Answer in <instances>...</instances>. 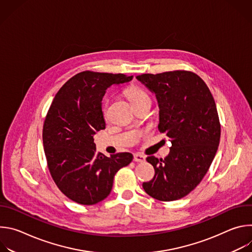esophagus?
I'll list each match as a JSON object with an SVG mask.
<instances>
[{
	"label": "esophagus",
	"instance_id": "34e87169",
	"mask_svg": "<svg viewBox=\"0 0 252 252\" xmlns=\"http://www.w3.org/2000/svg\"><path fill=\"white\" fill-rule=\"evenodd\" d=\"M133 160L136 161V162H145L146 161V158L143 157L142 155H140V154H135L133 156Z\"/></svg>",
	"mask_w": 252,
	"mask_h": 252
}]
</instances>
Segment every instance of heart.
<instances>
[{
  "instance_id": "1",
  "label": "heart",
  "mask_w": 252,
  "mask_h": 252,
  "mask_svg": "<svg viewBox=\"0 0 252 252\" xmlns=\"http://www.w3.org/2000/svg\"><path fill=\"white\" fill-rule=\"evenodd\" d=\"M126 96L128 97V99L130 100V102L132 104L140 102L142 100L150 99V96L148 95V94L145 91H142L141 89L136 88V87L128 88L126 91Z\"/></svg>"
}]
</instances>
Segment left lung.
Wrapping results in <instances>:
<instances>
[{"label":"left lung","instance_id":"1","mask_svg":"<svg viewBox=\"0 0 252 252\" xmlns=\"http://www.w3.org/2000/svg\"><path fill=\"white\" fill-rule=\"evenodd\" d=\"M136 80L156 94L158 130L171 142L164 159L147 158L155 176L142 188L161 201L183 198L201 182L217 154L220 125L215 101L206 84L191 71L145 74Z\"/></svg>","mask_w":252,"mask_h":252}]
</instances>
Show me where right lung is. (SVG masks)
Segmentation results:
<instances>
[{"label":"right lung","mask_w":252,"mask_h":252,"mask_svg":"<svg viewBox=\"0 0 252 252\" xmlns=\"http://www.w3.org/2000/svg\"><path fill=\"white\" fill-rule=\"evenodd\" d=\"M132 76L82 71L56 94L46 117L43 143L54 182L69 199L93 205L111 193L118 170L132 160L129 153L110 158L96 153L94 135L104 129L101 100L111 86Z\"/></svg>","instance_id":"add662e5"}]
</instances>
